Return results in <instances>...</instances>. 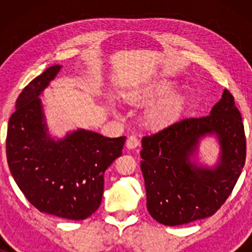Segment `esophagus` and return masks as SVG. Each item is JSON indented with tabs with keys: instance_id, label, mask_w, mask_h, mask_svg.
I'll return each instance as SVG.
<instances>
[{
	"instance_id": "34e87169",
	"label": "esophagus",
	"mask_w": 252,
	"mask_h": 252,
	"mask_svg": "<svg viewBox=\"0 0 252 252\" xmlns=\"http://www.w3.org/2000/svg\"><path fill=\"white\" fill-rule=\"evenodd\" d=\"M139 144L140 141L135 135H130L126 141V147L128 148V149H134V148H136Z\"/></svg>"
}]
</instances>
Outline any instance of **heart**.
Masks as SVG:
<instances>
[{
	"mask_svg": "<svg viewBox=\"0 0 252 252\" xmlns=\"http://www.w3.org/2000/svg\"><path fill=\"white\" fill-rule=\"evenodd\" d=\"M171 85L168 82H160L158 85H154L151 87H148L146 89L137 93L134 96L133 99L135 101H151L159 97L161 95L167 94L171 91ZM184 104V97L180 94H174L168 97L166 101H164L161 104H159L157 108H155L149 115V120L151 124L155 126H160L163 124L170 122L177 113L180 111Z\"/></svg>",
	"mask_w": 252,
	"mask_h": 252,
	"instance_id": "b5f03b06",
	"label": "heart"
}]
</instances>
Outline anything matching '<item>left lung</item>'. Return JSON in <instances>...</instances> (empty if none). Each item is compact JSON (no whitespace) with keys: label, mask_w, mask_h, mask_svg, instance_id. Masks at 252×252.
<instances>
[{"label":"left lung","mask_w":252,"mask_h":252,"mask_svg":"<svg viewBox=\"0 0 252 252\" xmlns=\"http://www.w3.org/2000/svg\"><path fill=\"white\" fill-rule=\"evenodd\" d=\"M219 137L220 157L213 169L195 163L199 141ZM242 117L225 89L210 115L186 118L142 139L141 170L147 209L156 221L178 226L218 211L232 192L246 161Z\"/></svg>","instance_id":"1"}]
</instances>
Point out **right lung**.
I'll use <instances>...</instances> for the list:
<instances>
[{
    "mask_svg": "<svg viewBox=\"0 0 252 252\" xmlns=\"http://www.w3.org/2000/svg\"><path fill=\"white\" fill-rule=\"evenodd\" d=\"M61 67L47 68L20 93L9 119L6 159L16 184L40 212L84 220L101 204L104 172L122 155L126 136L87 129L61 140L50 136L39 96Z\"/></svg>",
    "mask_w": 252,
    "mask_h": 252,
    "instance_id": "add662e5",
    "label": "right lung"
}]
</instances>
